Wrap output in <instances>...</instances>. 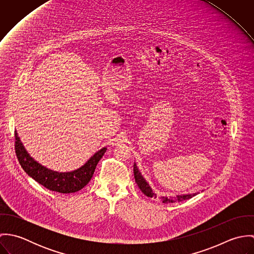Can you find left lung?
<instances>
[{
	"label": "left lung",
	"instance_id": "left-lung-1",
	"mask_svg": "<svg viewBox=\"0 0 254 254\" xmlns=\"http://www.w3.org/2000/svg\"><path fill=\"white\" fill-rule=\"evenodd\" d=\"M134 177H135V181L137 183L138 187L140 188V190L143 191V193L148 196V197H156V193L152 190L151 187L149 186V184L145 181L144 176L142 175V173L140 172L138 166L136 163H134ZM198 192H194V193H185V194H177L176 196H160V199L162 200L163 203H169V202H176V201H183V200H187L194 195H196Z\"/></svg>",
	"mask_w": 254,
	"mask_h": 254
}]
</instances>
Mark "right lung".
Segmentation results:
<instances>
[{"label": "right lung", "instance_id": "obj_1", "mask_svg": "<svg viewBox=\"0 0 254 254\" xmlns=\"http://www.w3.org/2000/svg\"><path fill=\"white\" fill-rule=\"evenodd\" d=\"M15 153L23 170L32 179L50 190L61 193L76 192L91 181L98 162L107 151L101 148L81 167L69 172H58L49 169L36 161L26 150L15 131Z\"/></svg>", "mask_w": 254, "mask_h": 254}]
</instances>
